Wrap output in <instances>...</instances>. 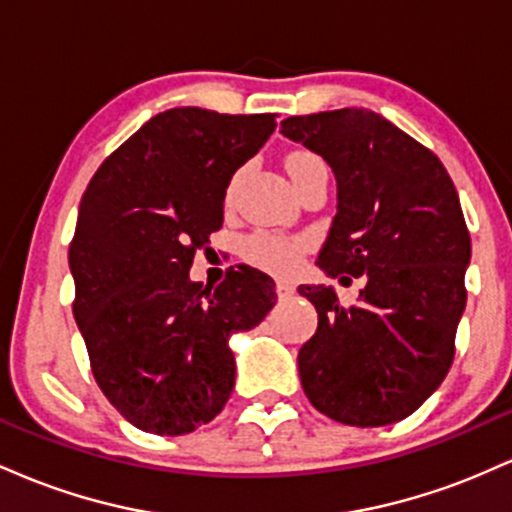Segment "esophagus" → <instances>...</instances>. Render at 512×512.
<instances>
[{"label":"esophagus","instance_id":"34e87169","mask_svg":"<svg viewBox=\"0 0 512 512\" xmlns=\"http://www.w3.org/2000/svg\"><path fill=\"white\" fill-rule=\"evenodd\" d=\"M296 289H293V284H286V281H276V296L284 301V298H291Z\"/></svg>","mask_w":512,"mask_h":512}]
</instances>
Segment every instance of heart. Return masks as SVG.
I'll return each mask as SVG.
<instances>
[{"label":"heart","instance_id":"obj_1","mask_svg":"<svg viewBox=\"0 0 512 512\" xmlns=\"http://www.w3.org/2000/svg\"><path fill=\"white\" fill-rule=\"evenodd\" d=\"M286 168H289L293 182L301 178L303 173L313 168H325L320 156L310 154V151H293L286 158ZM238 178L231 180L228 185V197L236 190ZM305 240L303 238H286V236H274V233H252L243 240V255L245 260H250L257 267L267 269L274 274H289L298 267L301 255L305 252Z\"/></svg>","mask_w":512,"mask_h":512}]
</instances>
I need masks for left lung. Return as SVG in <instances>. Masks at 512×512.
Listing matches in <instances>:
<instances>
[{"label":"left lung","instance_id":"obj_1","mask_svg":"<svg viewBox=\"0 0 512 512\" xmlns=\"http://www.w3.org/2000/svg\"><path fill=\"white\" fill-rule=\"evenodd\" d=\"M281 134L337 178L317 264L366 276L349 308L327 286H298L317 310V332L298 351L305 397L346 426L407 419L448 375L467 305L472 240L455 185L431 149L370 110L293 115Z\"/></svg>","mask_w":512,"mask_h":512}]
</instances>
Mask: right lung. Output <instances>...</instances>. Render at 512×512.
<instances>
[{"label": "right lung", "instance_id": "add662e5", "mask_svg": "<svg viewBox=\"0 0 512 512\" xmlns=\"http://www.w3.org/2000/svg\"><path fill=\"white\" fill-rule=\"evenodd\" d=\"M274 113L173 108L103 161L69 243L74 317L93 378L122 416L156 436L209 424L236 385L233 332L274 308V281L228 269L190 281L195 252L223 223L233 173L267 142Z\"/></svg>", "mask_w": 512, "mask_h": 512}]
</instances>
